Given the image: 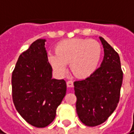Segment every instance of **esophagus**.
<instances>
[{
    "instance_id": "esophagus-1",
    "label": "esophagus",
    "mask_w": 134,
    "mask_h": 134,
    "mask_svg": "<svg viewBox=\"0 0 134 134\" xmlns=\"http://www.w3.org/2000/svg\"><path fill=\"white\" fill-rule=\"evenodd\" d=\"M66 85H67V87H74V82H73V81H71V80L67 81Z\"/></svg>"
}]
</instances>
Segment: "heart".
I'll list each match as a JSON object with an SVG mask.
<instances>
[{"label": "heart", "mask_w": 134, "mask_h": 134, "mask_svg": "<svg viewBox=\"0 0 134 134\" xmlns=\"http://www.w3.org/2000/svg\"><path fill=\"white\" fill-rule=\"evenodd\" d=\"M102 55L100 44L93 39L70 38L58 43L55 53L48 54V61L59 74H64L70 63L73 74L79 78L91 76L100 63Z\"/></svg>", "instance_id": "b5f03b06"}]
</instances>
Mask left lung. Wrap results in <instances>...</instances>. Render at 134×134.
<instances>
[{"label":"left lung","instance_id":"left-lung-1","mask_svg":"<svg viewBox=\"0 0 134 134\" xmlns=\"http://www.w3.org/2000/svg\"><path fill=\"white\" fill-rule=\"evenodd\" d=\"M99 38L104 52L100 67L89 77L74 82L77 115L90 127L104 122L115 110L123 75L119 55L104 38Z\"/></svg>","mask_w":134,"mask_h":134}]
</instances>
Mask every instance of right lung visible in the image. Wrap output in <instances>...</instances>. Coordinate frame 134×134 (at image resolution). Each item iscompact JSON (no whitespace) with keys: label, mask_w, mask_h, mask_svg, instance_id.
I'll return each instance as SVG.
<instances>
[{"label":"right lung","mask_w":134,"mask_h":134,"mask_svg":"<svg viewBox=\"0 0 134 134\" xmlns=\"http://www.w3.org/2000/svg\"><path fill=\"white\" fill-rule=\"evenodd\" d=\"M45 42L46 39H37L19 55L12 76L15 108L36 128H44L54 120L66 93L65 80L52 79Z\"/></svg>","instance_id":"add662e5"}]
</instances>
